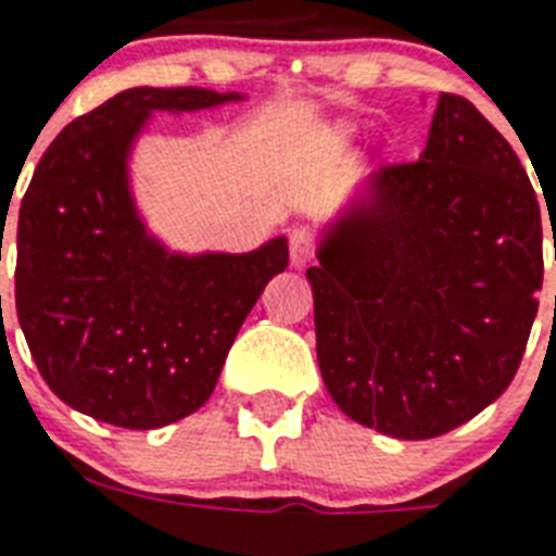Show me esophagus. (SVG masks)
<instances>
[{"label": "esophagus", "mask_w": 556, "mask_h": 556, "mask_svg": "<svg viewBox=\"0 0 556 556\" xmlns=\"http://www.w3.org/2000/svg\"><path fill=\"white\" fill-rule=\"evenodd\" d=\"M288 251H291V262L294 265H303L314 256V236L305 230V227H294L291 236H288Z\"/></svg>", "instance_id": "esophagus-1"}]
</instances>
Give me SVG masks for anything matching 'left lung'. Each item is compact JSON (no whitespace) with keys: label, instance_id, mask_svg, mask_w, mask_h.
Here are the masks:
<instances>
[{"label":"left lung","instance_id":"1","mask_svg":"<svg viewBox=\"0 0 556 556\" xmlns=\"http://www.w3.org/2000/svg\"><path fill=\"white\" fill-rule=\"evenodd\" d=\"M317 260V361L352 421L435 439L508 389L540 305L543 218L470 100L441 91L421 159L383 164Z\"/></svg>","mask_w":556,"mask_h":556}]
</instances>
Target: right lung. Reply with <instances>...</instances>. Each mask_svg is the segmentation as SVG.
I'll return each instance as SVG.
<instances>
[{
  "instance_id": "add662e5",
  "label": "right lung",
  "mask_w": 556,
  "mask_h": 556,
  "mask_svg": "<svg viewBox=\"0 0 556 556\" xmlns=\"http://www.w3.org/2000/svg\"><path fill=\"white\" fill-rule=\"evenodd\" d=\"M239 94L126 89L65 126L39 159L16 225V317L60 401L126 430L195 413L286 239L253 253L178 256L138 218L126 155L150 112H195Z\"/></svg>"
}]
</instances>
